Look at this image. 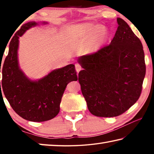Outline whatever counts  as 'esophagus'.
Listing matches in <instances>:
<instances>
[{"mask_svg": "<svg viewBox=\"0 0 154 154\" xmlns=\"http://www.w3.org/2000/svg\"><path fill=\"white\" fill-rule=\"evenodd\" d=\"M82 66H81L79 64H75V69H76V71L77 72H79L81 70H82Z\"/></svg>", "mask_w": 154, "mask_h": 154, "instance_id": "obj_1", "label": "esophagus"}]
</instances>
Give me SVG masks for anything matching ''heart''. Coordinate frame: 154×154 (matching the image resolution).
<instances>
[{
	"label": "heart",
	"mask_w": 154,
	"mask_h": 154,
	"mask_svg": "<svg viewBox=\"0 0 154 154\" xmlns=\"http://www.w3.org/2000/svg\"><path fill=\"white\" fill-rule=\"evenodd\" d=\"M79 30H81L79 38L83 43H88L91 38H93L89 43V47L93 50H96L100 48L105 42L107 36L105 28H100L98 25L84 24L81 26Z\"/></svg>",
	"instance_id": "heart-1"
}]
</instances>
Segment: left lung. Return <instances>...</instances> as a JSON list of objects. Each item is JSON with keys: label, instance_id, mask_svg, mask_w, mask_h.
Masks as SVG:
<instances>
[{"label": "left lung", "instance_id": "1", "mask_svg": "<svg viewBox=\"0 0 154 154\" xmlns=\"http://www.w3.org/2000/svg\"><path fill=\"white\" fill-rule=\"evenodd\" d=\"M117 22L110 44L78 60L82 94L90 113L101 118L120 116L137 102L146 72L140 39L124 20Z\"/></svg>", "mask_w": 154, "mask_h": 154}]
</instances>
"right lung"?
I'll return each instance as SVG.
<instances>
[{
  "mask_svg": "<svg viewBox=\"0 0 154 154\" xmlns=\"http://www.w3.org/2000/svg\"><path fill=\"white\" fill-rule=\"evenodd\" d=\"M36 25V22L23 24L13 36L2 66L0 88L1 85V90L15 113L26 120L39 122L58 115L65 88L69 82L77 80V75L75 65L69 64L54 70L38 82H32L25 76L18 66V38Z\"/></svg>",
  "mask_w": 154,
  "mask_h": 154,
  "instance_id": "1",
  "label": "right lung"
}]
</instances>
